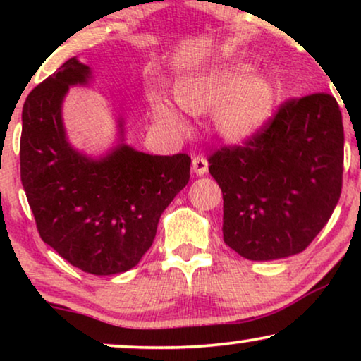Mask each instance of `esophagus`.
<instances>
[{
  "label": "esophagus",
  "mask_w": 361,
  "mask_h": 361,
  "mask_svg": "<svg viewBox=\"0 0 361 361\" xmlns=\"http://www.w3.org/2000/svg\"><path fill=\"white\" fill-rule=\"evenodd\" d=\"M192 171L195 172L197 176H204L207 171H209V162H207L205 157L197 156L192 159Z\"/></svg>",
  "instance_id": "34e87169"
}]
</instances>
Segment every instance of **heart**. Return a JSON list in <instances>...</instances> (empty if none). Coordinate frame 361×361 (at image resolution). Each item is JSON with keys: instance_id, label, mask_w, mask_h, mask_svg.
<instances>
[{"instance_id": "obj_1", "label": "heart", "mask_w": 361, "mask_h": 361, "mask_svg": "<svg viewBox=\"0 0 361 361\" xmlns=\"http://www.w3.org/2000/svg\"><path fill=\"white\" fill-rule=\"evenodd\" d=\"M176 98L182 110L192 115L214 110L220 135L231 142L250 140L263 128L274 110V88L261 77L246 78L245 68L224 71L200 80L176 87ZM157 121L176 133H185L184 116L164 100H156Z\"/></svg>"}]
</instances>
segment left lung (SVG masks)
<instances>
[{"label": "left lung", "instance_id": "8db88e82", "mask_svg": "<svg viewBox=\"0 0 361 361\" xmlns=\"http://www.w3.org/2000/svg\"><path fill=\"white\" fill-rule=\"evenodd\" d=\"M209 172L224 194V240L269 261L312 243L342 194L343 123L332 95L289 98L243 145L221 146Z\"/></svg>", "mask_w": 361, "mask_h": 361}]
</instances>
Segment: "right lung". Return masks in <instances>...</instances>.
<instances>
[{"mask_svg":"<svg viewBox=\"0 0 361 361\" xmlns=\"http://www.w3.org/2000/svg\"><path fill=\"white\" fill-rule=\"evenodd\" d=\"M90 68L75 57L34 87L23 106L21 182L44 243L83 273L135 268L154 241L161 214L190 177V157L151 156L120 145L93 161L73 151L61 108Z\"/></svg>","mask_w":361,"mask_h":361,"instance_id":"1","label":"right lung"}]
</instances>
